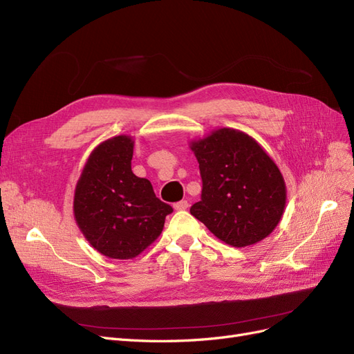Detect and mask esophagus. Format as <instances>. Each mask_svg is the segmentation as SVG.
Here are the masks:
<instances>
[{
	"label": "esophagus",
	"instance_id": "esophagus-1",
	"mask_svg": "<svg viewBox=\"0 0 354 354\" xmlns=\"http://www.w3.org/2000/svg\"><path fill=\"white\" fill-rule=\"evenodd\" d=\"M187 207H189V202L185 201V199L177 202V203H174V209H176V211H185V209H187Z\"/></svg>",
	"mask_w": 354,
	"mask_h": 354
}]
</instances>
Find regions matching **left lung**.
Wrapping results in <instances>:
<instances>
[{"mask_svg":"<svg viewBox=\"0 0 354 354\" xmlns=\"http://www.w3.org/2000/svg\"><path fill=\"white\" fill-rule=\"evenodd\" d=\"M202 177L201 201L190 214L227 245L263 241L286 205L285 180L260 143L234 128H218L190 142Z\"/></svg>","mask_w":354,"mask_h":354,"instance_id":"left-lung-1","label":"left lung"}]
</instances>
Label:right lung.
<instances>
[{"mask_svg": "<svg viewBox=\"0 0 354 354\" xmlns=\"http://www.w3.org/2000/svg\"><path fill=\"white\" fill-rule=\"evenodd\" d=\"M134 140L115 136L85 162L73 195V217L93 248L115 260H130L153 243L173 212L156 198L151 181L131 171Z\"/></svg>", "mask_w": 354, "mask_h": 354, "instance_id": "1", "label": "right lung"}]
</instances>
